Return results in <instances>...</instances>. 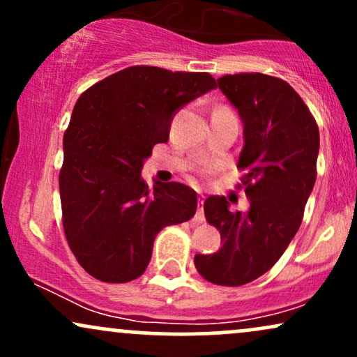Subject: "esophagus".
Segmentation results:
<instances>
[{
    "mask_svg": "<svg viewBox=\"0 0 357 357\" xmlns=\"http://www.w3.org/2000/svg\"><path fill=\"white\" fill-rule=\"evenodd\" d=\"M203 204H204V196H199V198H198V210H196V215H195V220L198 221V223H203V221H204Z\"/></svg>",
    "mask_w": 357,
    "mask_h": 357,
    "instance_id": "1",
    "label": "esophagus"
}]
</instances>
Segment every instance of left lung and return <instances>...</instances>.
Masks as SVG:
<instances>
[{"label":"left lung","mask_w":357,"mask_h":357,"mask_svg":"<svg viewBox=\"0 0 357 357\" xmlns=\"http://www.w3.org/2000/svg\"><path fill=\"white\" fill-rule=\"evenodd\" d=\"M218 87L243 121L238 169L245 174L236 188H245L250 210L233 213L225 196L206 198L204 216L223 247L196 255L195 267L211 284L238 287L268 272L296 236L317 178L319 127L278 77L235 73L220 77Z\"/></svg>","instance_id":"8db88e82"}]
</instances>
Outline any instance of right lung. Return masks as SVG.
Returning <instances> with one entry per match:
<instances>
[{
  "mask_svg": "<svg viewBox=\"0 0 357 357\" xmlns=\"http://www.w3.org/2000/svg\"><path fill=\"white\" fill-rule=\"evenodd\" d=\"M215 87L206 72L134 65L79 97L59 186L65 238L89 275L107 284L141 277L155 235L195 216L191 188L171 181L151 190L141 169L154 144L169 139L176 110Z\"/></svg>",
  "mask_w": 357,
  "mask_h": 357,
  "instance_id": "obj_1",
  "label": "right lung"
}]
</instances>
